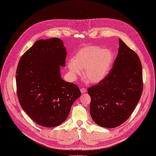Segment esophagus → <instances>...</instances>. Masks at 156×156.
<instances>
[{
  "instance_id": "esophagus-1",
  "label": "esophagus",
  "mask_w": 156,
  "mask_h": 156,
  "mask_svg": "<svg viewBox=\"0 0 156 156\" xmlns=\"http://www.w3.org/2000/svg\"><path fill=\"white\" fill-rule=\"evenodd\" d=\"M80 90H81V92L82 93V94H84V93H85V92H87V89H86V88H81V89H80Z\"/></svg>"
}]
</instances>
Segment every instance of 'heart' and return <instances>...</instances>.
I'll list each match as a JSON object with an SVG mask.
<instances>
[{"label": "heart", "mask_w": 156, "mask_h": 156, "mask_svg": "<svg viewBox=\"0 0 156 156\" xmlns=\"http://www.w3.org/2000/svg\"><path fill=\"white\" fill-rule=\"evenodd\" d=\"M113 61V54L108 49L88 46L80 49L73 59L68 62L73 76L80 75L84 69V78L90 83H97L108 74Z\"/></svg>", "instance_id": "obj_1"}]
</instances>
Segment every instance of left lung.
<instances>
[{
	"label": "left lung",
	"mask_w": 156,
	"mask_h": 156,
	"mask_svg": "<svg viewBox=\"0 0 156 156\" xmlns=\"http://www.w3.org/2000/svg\"><path fill=\"white\" fill-rule=\"evenodd\" d=\"M118 54L107 76L87 89L90 114L97 125L116 127L135 110L143 92V73L137 54L119 39Z\"/></svg>",
	"instance_id": "left-lung-1"
}]
</instances>
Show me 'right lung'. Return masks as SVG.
<instances>
[{
  "label": "right lung",
  "mask_w": 156,
  "mask_h": 156,
  "mask_svg": "<svg viewBox=\"0 0 156 156\" xmlns=\"http://www.w3.org/2000/svg\"><path fill=\"white\" fill-rule=\"evenodd\" d=\"M67 53L58 38L38 40L21 56L16 70L18 100L23 110L37 124L61 125L81 95L77 85L64 81L60 66Z\"/></svg>",
  "instance_id": "add662e5"
}]
</instances>
